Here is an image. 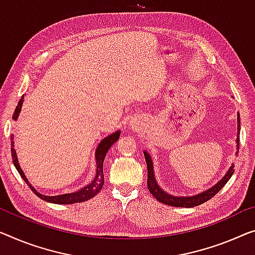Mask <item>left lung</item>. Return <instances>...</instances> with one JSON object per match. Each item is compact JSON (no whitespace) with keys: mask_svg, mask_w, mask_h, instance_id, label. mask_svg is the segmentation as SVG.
<instances>
[{"mask_svg":"<svg viewBox=\"0 0 255 255\" xmlns=\"http://www.w3.org/2000/svg\"><path fill=\"white\" fill-rule=\"evenodd\" d=\"M237 123H238V132L237 135H239V130H241V118H239V115L237 117ZM239 152V136H237V152L236 154ZM144 157H145V161H146V166H147V189L151 192V195L154 197L158 201H160L162 204L168 205V206H174V207H195L198 206V205H201L204 203H206L207 200H210L213 198L216 193H218L220 190H221L223 187H225L226 183L230 180V177L233 176L234 174V165L230 167L228 173L226 174V176L222 178L221 181L219 182L218 184H215L214 187L211 188L207 191H205L203 193H199V195L193 196V197H174L170 196L168 193H166L165 191H162L161 188L159 187L155 182V178L153 175V165H152V160L150 154L147 152L144 151Z\"/></svg>","mask_w":255,"mask_h":255,"instance_id":"left-lung-1","label":"left lung"}]
</instances>
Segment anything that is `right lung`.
<instances>
[{"label":"right lung","mask_w":255,"mask_h":255,"mask_svg":"<svg viewBox=\"0 0 255 255\" xmlns=\"http://www.w3.org/2000/svg\"><path fill=\"white\" fill-rule=\"evenodd\" d=\"M22 98L21 100L18 102V105L16 110H14L13 112V116H12V119L16 120L18 118L19 112H20V109H21V105H22ZM119 136H120V131H116L115 134L108 136V137H105L102 142L100 143V145L97 146V150H96V164H97V172H96V176H95L94 181L91 182L90 184L87 185L81 190H79V191L74 192V193H66V195H60V196H52V197H49V196H43L41 195L36 191L35 189H34L32 185L29 184V182L27 181V178H26L24 172H22L20 166L18 164V160H17V154H16V151L13 149V135H11V154H12V159H13V165L16 167L18 173L20 174V176L22 177V180H24L26 183H27L28 187L30 188V190L35 193L37 197H40L41 199H43L45 201H49V203H54V204H74V203H82V201H86L90 198H93L94 196H96L98 192L101 191L102 187L104 185V174H103V162H104V158L106 153H108V151L110 147H111L113 144H115L118 139H119Z\"/></svg>","instance_id":"obj_1"}]
</instances>
